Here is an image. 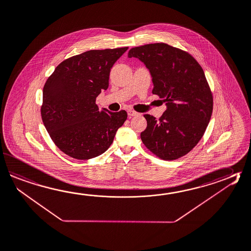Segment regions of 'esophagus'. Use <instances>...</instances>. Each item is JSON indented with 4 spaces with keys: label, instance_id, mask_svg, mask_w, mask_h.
<instances>
[{
    "label": "esophagus",
    "instance_id": "34e87169",
    "mask_svg": "<svg viewBox=\"0 0 251 251\" xmlns=\"http://www.w3.org/2000/svg\"><path fill=\"white\" fill-rule=\"evenodd\" d=\"M128 116H136V115H138V113L137 112H135V111H132V110H128Z\"/></svg>",
    "mask_w": 251,
    "mask_h": 251
}]
</instances>
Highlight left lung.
Listing matches in <instances>:
<instances>
[{
  "label": "left lung",
  "instance_id": "8db88e82",
  "mask_svg": "<svg viewBox=\"0 0 251 251\" xmlns=\"http://www.w3.org/2000/svg\"><path fill=\"white\" fill-rule=\"evenodd\" d=\"M128 57L143 62L152 77V93L166 105L159 120L144 115L148 122L140 134L144 145L164 160L183 156L203 137L213 112L203 69L188 52L164 43L134 47Z\"/></svg>",
  "mask_w": 251,
  "mask_h": 251
}]
</instances>
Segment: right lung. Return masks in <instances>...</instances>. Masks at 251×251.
<instances>
[{
  "instance_id": "obj_1",
  "label": "right lung",
  "mask_w": 251,
  "mask_h": 251,
  "mask_svg": "<svg viewBox=\"0 0 251 251\" xmlns=\"http://www.w3.org/2000/svg\"><path fill=\"white\" fill-rule=\"evenodd\" d=\"M128 47L90 50L60 63L43 89L42 120L52 141L72 158L87 160L112 145L127 113L99 109L111 69Z\"/></svg>"
}]
</instances>
